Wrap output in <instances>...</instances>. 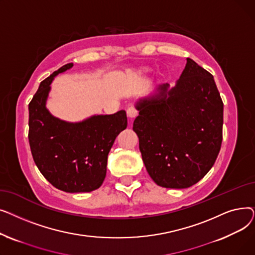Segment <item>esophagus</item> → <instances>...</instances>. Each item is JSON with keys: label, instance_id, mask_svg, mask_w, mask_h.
<instances>
[{"label": "esophagus", "instance_id": "34e87169", "mask_svg": "<svg viewBox=\"0 0 255 255\" xmlns=\"http://www.w3.org/2000/svg\"><path fill=\"white\" fill-rule=\"evenodd\" d=\"M127 116L131 120L134 119L137 116V111L133 106H130V107H128V110H127Z\"/></svg>", "mask_w": 255, "mask_h": 255}]
</instances>
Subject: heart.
<instances>
[{"label":"heart","mask_w":255,"mask_h":255,"mask_svg":"<svg viewBox=\"0 0 255 255\" xmlns=\"http://www.w3.org/2000/svg\"><path fill=\"white\" fill-rule=\"evenodd\" d=\"M146 71V68H139V69H137V70H134L133 72H131V74L133 75V76H136V77H139V76H141L143 73H145Z\"/></svg>","instance_id":"1"}]
</instances>
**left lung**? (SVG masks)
Here are the masks:
<instances>
[{"mask_svg": "<svg viewBox=\"0 0 255 255\" xmlns=\"http://www.w3.org/2000/svg\"><path fill=\"white\" fill-rule=\"evenodd\" d=\"M176 86L160 85L139 98L133 131L152 180L184 189L202 180L216 161L222 142L223 102L211 73L193 60Z\"/></svg>", "mask_w": 255, "mask_h": 255, "instance_id": "obj_1", "label": "left lung"}]
</instances>
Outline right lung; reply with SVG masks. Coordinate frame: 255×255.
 <instances>
[{
	"instance_id": "add662e5",
	"label": "right lung",
	"mask_w": 255,
	"mask_h": 255,
	"mask_svg": "<svg viewBox=\"0 0 255 255\" xmlns=\"http://www.w3.org/2000/svg\"><path fill=\"white\" fill-rule=\"evenodd\" d=\"M72 67L73 63L62 66L40 84L29 104V142L38 169L52 186L69 193L91 192L105 179L107 156L127 127V116L120 111L80 122L52 116L46 107L50 85Z\"/></svg>"
}]
</instances>
